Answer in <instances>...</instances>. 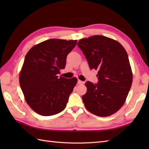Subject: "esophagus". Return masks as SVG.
Segmentation results:
<instances>
[{
	"instance_id": "obj_1",
	"label": "esophagus",
	"mask_w": 149,
	"mask_h": 149,
	"mask_svg": "<svg viewBox=\"0 0 149 149\" xmlns=\"http://www.w3.org/2000/svg\"><path fill=\"white\" fill-rule=\"evenodd\" d=\"M77 83H78L79 84H84V81H82L81 80H78Z\"/></svg>"
}]
</instances>
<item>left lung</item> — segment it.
Masks as SVG:
<instances>
[{"instance_id": "8db88e82", "label": "left lung", "mask_w": 149, "mask_h": 149, "mask_svg": "<svg viewBox=\"0 0 149 149\" xmlns=\"http://www.w3.org/2000/svg\"><path fill=\"white\" fill-rule=\"evenodd\" d=\"M77 45L90 68L98 70V83L85 84L87 91L82 97L84 106L97 116L111 115L124 104L132 85L127 52L119 42L101 35L81 39Z\"/></svg>"}]
</instances>
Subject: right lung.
Wrapping results in <instances>:
<instances>
[{
	"mask_svg": "<svg viewBox=\"0 0 149 149\" xmlns=\"http://www.w3.org/2000/svg\"><path fill=\"white\" fill-rule=\"evenodd\" d=\"M77 40L50 39L33 47L25 57L20 85L27 103L42 116H52L64 109L77 79L59 77L66 57Z\"/></svg>",
	"mask_w": 149,
	"mask_h": 149,
	"instance_id": "1",
	"label": "right lung"
}]
</instances>
